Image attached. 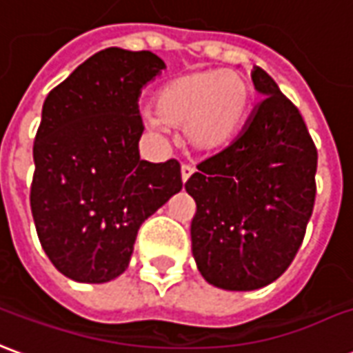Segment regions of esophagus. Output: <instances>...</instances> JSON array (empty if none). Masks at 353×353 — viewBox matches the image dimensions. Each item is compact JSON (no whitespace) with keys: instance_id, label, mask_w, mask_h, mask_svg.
Here are the masks:
<instances>
[{"instance_id":"34e87169","label":"esophagus","mask_w":353,"mask_h":353,"mask_svg":"<svg viewBox=\"0 0 353 353\" xmlns=\"http://www.w3.org/2000/svg\"><path fill=\"white\" fill-rule=\"evenodd\" d=\"M194 172H196V169H194V167H192V165H188V163H182V167H181V176H182V182H186L190 179V176H192V174H194Z\"/></svg>"}]
</instances>
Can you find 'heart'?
Returning <instances> with one entry per match:
<instances>
[{
  "instance_id": "obj_1",
  "label": "heart",
  "mask_w": 353,
  "mask_h": 353,
  "mask_svg": "<svg viewBox=\"0 0 353 353\" xmlns=\"http://www.w3.org/2000/svg\"><path fill=\"white\" fill-rule=\"evenodd\" d=\"M251 101V85L245 76L201 70L161 87L154 99V114L165 127H182L184 141L194 150L214 152L226 146L239 131Z\"/></svg>"
}]
</instances>
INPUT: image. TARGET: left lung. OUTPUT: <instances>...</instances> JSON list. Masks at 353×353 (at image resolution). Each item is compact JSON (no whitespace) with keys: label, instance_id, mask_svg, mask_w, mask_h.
I'll list each match as a JSON object with an SVG mask.
<instances>
[{"label":"left lung","instance_id":"8db88e82","mask_svg":"<svg viewBox=\"0 0 353 353\" xmlns=\"http://www.w3.org/2000/svg\"><path fill=\"white\" fill-rule=\"evenodd\" d=\"M241 134L197 163L184 188L196 201L192 252L214 287L254 291L291 266L316 203L317 148L299 108L262 68Z\"/></svg>","mask_w":353,"mask_h":353}]
</instances>
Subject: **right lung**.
<instances>
[{
  "label": "right lung",
  "mask_w": 353,
  "mask_h": 353,
  "mask_svg": "<svg viewBox=\"0 0 353 353\" xmlns=\"http://www.w3.org/2000/svg\"><path fill=\"white\" fill-rule=\"evenodd\" d=\"M163 68L154 52L110 47L45 99L30 207L45 254L74 281L121 276L142 222L182 190L176 159L139 156V97Z\"/></svg>",
  "instance_id": "obj_1"
}]
</instances>
